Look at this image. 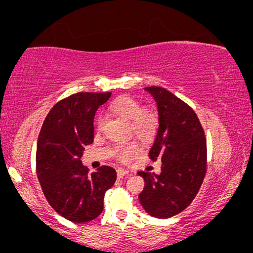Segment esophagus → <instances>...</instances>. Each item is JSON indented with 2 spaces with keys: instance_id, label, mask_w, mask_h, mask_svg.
<instances>
[{
  "instance_id": "esophagus-1",
  "label": "esophagus",
  "mask_w": 253,
  "mask_h": 253,
  "mask_svg": "<svg viewBox=\"0 0 253 253\" xmlns=\"http://www.w3.org/2000/svg\"><path fill=\"white\" fill-rule=\"evenodd\" d=\"M127 174H129V171L126 170V169H117V177L119 178H122Z\"/></svg>"
}]
</instances>
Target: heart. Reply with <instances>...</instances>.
Listing matches in <instances>:
<instances>
[{"mask_svg": "<svg viewBox=\"0 0 253 253\" xmlns=\"http://www.w3.org/2000/svg\"><path fill=\"white\" fill-rule=\"evenodd\" d=\"M110 112L115 116L130 122L131 130L140 140L150 141L154 138L159 126L158 114L151 108H141L140 102L132 96L122 95L114 100L109 106ZM105 126V117L99 115L95 121L96 130L101 131ZM114 153L119 161L127 164L136 159L140 153V146L136 141L117 144Z\"/></svg>", "mask_w": 253, "mask_h": 253, "instance_id": "b5f03b06", "label": "heart"}]
</instances>
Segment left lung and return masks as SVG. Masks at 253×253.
<instances>
[{
  "label": "left lung",
  "mask_w": 253,
  "mask_h": 253,
  "mask_svg": "<svg viewBox=\"0 0 253 253\" xmlns=\"http://www.w3.org/2000/svg\"><path fill=\"white\" fill-rule=\"evenodd\" d=\"M158 106L159 129L151 160L162 162L161 174L139 171L145 181L139 202L154 217L168 219L188 207L203 184L207 167L205 132L193 109L164 87L145 88Z\"/></svg>",
  "instance_id": "1"
}]
</instances>
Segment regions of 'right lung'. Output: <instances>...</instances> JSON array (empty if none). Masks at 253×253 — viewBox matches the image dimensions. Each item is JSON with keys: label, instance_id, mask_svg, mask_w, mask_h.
<instances>
[{"label": "right lung", "instance_id": "right-lung-1", "mask_svg": "<svg viewBox=\"0 0 253 253\" xmlns=\"http://www.w3.org/2000/svg\"><path fill=\"white\" fill-rule=\"evenodd\" d=\"M112 93L81 92L58 101L44 120L37 144V175L49 205L69 221L85 223L103 210V198L116 181L115 169L102 166L88 174L82 164L93 143V121Z\"/></svg>", "mask_w": 253, "mask_h": 253}]
</instances>
